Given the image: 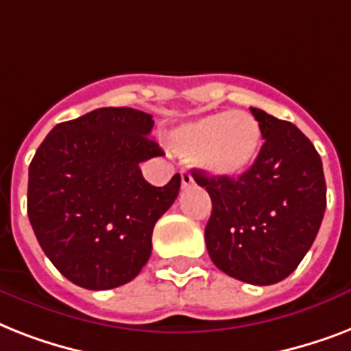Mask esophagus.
<instances>
[{
  "mask_svg": "<svg viewBox=\"0 0 351 351\" xmlns=\"http://www.w3.org/2000/svg\"><path fill=\"white\" fill-rule=\"evenodd\" d=\"M180 178H182V187H191L193 184H195L193 176L189 175V171H186V169L180 171Z\"/></svg>",
  "mask_w": 351,
  "mask_h": 351,
  "instance_id": "34e87169",
  "label": "esophagus"
}]
</instances>
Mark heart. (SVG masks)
<instances>
[{"label":"heart","instance_id":"heart-1","mask_svg":"<svg viewBox=\"0 0 351 351\" xmlns=\"http://www.w3.org/2000/svg\"><path fill=\"white\" fill-rule=\"evenodd\" d=\"M167 147L182 158L198 160L213 176L239 178L258 158L262 129L247 112H215L173 129Z\"/></svg>","mask_w":351,"mask_h":351}]
</instances>
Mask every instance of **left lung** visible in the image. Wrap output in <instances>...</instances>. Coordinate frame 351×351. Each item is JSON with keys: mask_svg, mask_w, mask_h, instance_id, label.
Masks as SVG:
<instances>
[{"mask_svg": "<svg viewBox=\"0 0 351 351\" xmlns=\"http://www.w3.org/2000/svg\"><path fill=\"white\" fill-rule=\"evenodd\" d=\"M262 129L258 158L239 178L193 169L213 211L206 245L220 271L255 286L291 275L321 228L326 180L313 143L289 121L251 107Z\"/></svg>", "mask_w": 351, "mask_h": 351, "instance_id": "left-lung-1", "label": "left lung"}]
</instances>
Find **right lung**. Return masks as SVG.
<instances>
[{"mask_svg":"<svg viewBox=\"0 0 351 351\" xmlns=\"http://www.w3.org/2000/svg\"><path fill=\"white\" fill-rule=\"evenodd\" d=\"M151 114L101 107L52 129L29 167L27 213L41 250L80 288L131 282L151 256L156 220L173 206L180 175L164 187L140 164L160 156Z\"/></svg>","mask_w":351,"mask_h":351,"instance_id":"1","label":"right lung"}]
</instances>
